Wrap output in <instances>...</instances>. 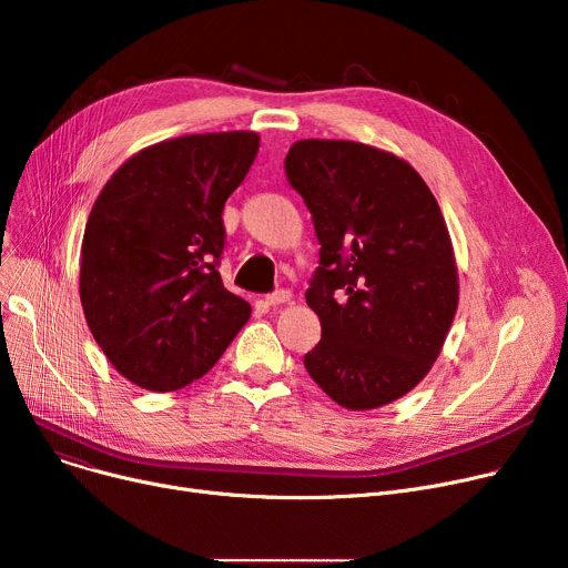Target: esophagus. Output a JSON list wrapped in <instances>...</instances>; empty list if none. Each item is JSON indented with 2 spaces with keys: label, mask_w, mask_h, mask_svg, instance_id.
<instances>
[{
  "label": "esophagus",
  "mask_w": 568,
  "mask_h": 568,
  "mask_svg": "<svg viewBox=\"0 0 568 568\" xmlns=\"http://www.w3.org/2000/svg\"><path fill=\"white\" fill-rule=\"evenodd\" d=\"M290 290H276V292H272V294H266L264 296V302H266V306H278V304H285V302H290Z\"/></svg>",
  "instance_id": "esophagus-1"
}]
</instances>
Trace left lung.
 <instances>
[{"instance_id":"8db88e82","label":"left lung","mask_w":568,"mask_h":568,"mask_svg":"<svg viewBox=\"0 0 568 568\" xmlns=\"http://www.w3.org/2000/svg\"><path fill=\"white\" fill-rule=\"evenodd\" d=\"M285 174L320 242L306 302L322 341L304 366L341 407L389 405L428 375L458 308L439 204L407 161L362 142H294Z\"/></svg>"}]
</instances>
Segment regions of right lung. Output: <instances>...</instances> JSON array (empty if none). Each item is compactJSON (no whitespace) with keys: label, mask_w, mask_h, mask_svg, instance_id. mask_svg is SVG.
Masks as SVG:
<instances>
[{"label":"right lung","mask_w":568,"mask_h":568,"mask_svg":"<svg viewBox=\"0 0 568 568\" xmlns=\"http://www.w3.org/2000/svg\"><path fill=\"white\" fill-rule=\"evenodd\" d=\"M260 149L253 131L182 135L119 168L87 219L84 320L108 362L146 392L200 379L251 317L223 287V206Z\"/></svg>","instance_id":"right-lung-1"}]
</instances>
